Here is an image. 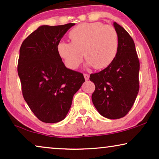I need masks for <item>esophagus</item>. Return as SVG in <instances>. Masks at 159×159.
Returning <instances> with one entry per match:
<instances>
[{"label":"esophagus","instance_id":"1","mask_svg":"<svg viewBox=\"0 0 159 159\" xmlns=\"http://www.w3.org/2000/svg\"><path fill=\"white\" fill-rule=\"evenodd\" d=\"M84 80H86V81H88L89 80V78H90V76L88 74H84Z\"/></svg>","mask_w":159,"mask_h":159}]
</instances>
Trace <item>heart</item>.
Returning a JSON list of instances; mask_svg holds the SVG:
<instances>
[{"mask_svg":"<svg viewBox=\"0 0 159 159\" xmlns=\"http://www.w3.org/2000/svg\"><path fill=\"white\" fill-rule=\"evenodd\" d=\"M69 37L71 43L61 41L57 51L69 69H77L83 56L88 66L104 69L111 64L118 51L116 30L101 22L81 24L71 30Z\"/></svg>","mask_w":159,"mask_h":159,"instance_id":"obj_1","label":"heart"}]
</instances>
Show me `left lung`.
Returning a JSON list of instances; mask_svg holds the SVG:
<instances>
[{"instance_id":"1","label":"left lung","mask_w":159,"mask_h":159,"mask_svg":"<svg viewBox=\"0 0 159 159\" xmlns=\"http://www.w3.org/2000/svg\"><path fill=\"white\" fill-rule=\"evenodd\" d=\"M119 37V48L114 60L103 70L91 74L95 90L92 101L99 114L117 119L127 115L139 91L140 62L131 36L116 22L113 23Z\"/></svg>"}]
</instances>
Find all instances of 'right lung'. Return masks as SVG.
<instances>
[{
  "instance_id": "1",
  "label": "right lung",
  "mask_w": 159,
  "mask_h": 159,
  "mask_svg": "<svg viewBox=\"0 0 159 159\" xmlns=\"http://www.w3.org/2000/svg\"><path fill=\"white\" fill-rule=\"evenodd\" d=\"M75 25L40 26L23 41L19 50L18 75L23 97L43 122L64 119L74 95L84 82L82 73L65 66L57 51L61 39Z\"/></svg>"
}]
</instances>
